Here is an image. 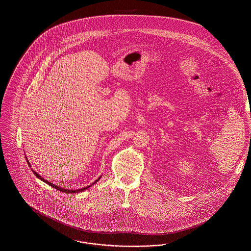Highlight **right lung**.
<instances>
[{"instance_id": "1", "label": "right lung", "mask_w": 251, "mask_h": 251, "mask_svg": "<svg viewBox=\"0 0 251 251\" xmlns=\"http://www.w3.org/2000/svg\"><path fill=\"white\" fill-rule=\"evenodd\" d=\"M25 159H26V157H25ZM27 161V163H28V165H29V162H28V160H26ZM33 171V173L35 174V176H38V178L39 179H41L42 181H44V182L47 183L48 185H50V186H51V187H53L54 189H56V190H60V191H61V192H65V193H78V192H81V191H84V190H86V189H88L89 187H91V186H88V187H85V188H83V189H79V190H65V189H62V188H60V187H58V186H56V185H54V184H52V183L49 182V181H47L46 179H44L43 177H41L40 176L38 175V173H36L34 170H32ZM101 177V176H100ZM99 177V178H100ZM98 179V180H99ZM98 180H96V182L98 181ZM93 183V185L95 184V183Z\"/></svg>"}]
</instances>
